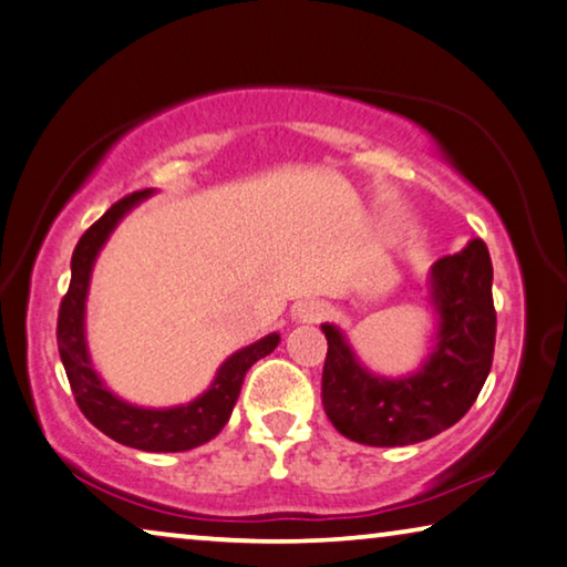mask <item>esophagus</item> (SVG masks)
I'll return each instance as SVG.
<instances>
[{"label":"esophagus","instance_id":"34e87169","mask_svg":"<svg viewBox=\"0 0 567 567\" xmlns=\"http://www.w3.org/2000/svg\"><path fill=\"white\" fill-rule=\"evenodd\" d=\"M327 313H329L327 303L311 299V301H301L299 307H296L293 317L299 321H307V324H319V321L327 319Z\"/></svg>","mask_w":567,"mask_h":567}]
</instances>
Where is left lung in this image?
Listing matches in <instances>:
<instances>
[{
  "label": "left lung",
  "instance_id": "obj_1",
  "mask_svg": "<svg viewBox=\"0 0 567 567\" xmlns=\"http://www.w3.org/2000/svg\"><path fill=\"white\" fill-rule=\"evenodd\" d=\"M492 258L474 238L431 271V299L441 317L431 360L411 378H374L357 362L342 332L321 324L327 360L321 403L344 439L364 446H408L433 439L468 413L492 370L496 311Z\"/></svg>",
  "mask_w": 567,
  "mask_h": 567
}]
</instances>
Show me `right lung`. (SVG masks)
<instances>
[{"instance_id": "obj_1", "label": "right lung", "mask_w": 567, "mask_h": 567, "mask_svg": "<svg viewBox=\"0 0 567 567\" xmlns=\"http://www.w3.org/2000/svg\"><path fill=\"white\" fill-rule=\"evenodd\" d=\"M152 189L132 193L121 197L116 205H111L89 230L81 235L73 250L71 260V286L60 301L58 311V350L60 360L71 382L73 398L81 413L89 421L106 433L109 439L124 443L138 451H154V454H169V451H189L203 446L228 423L235 400L240 395V385L250 364H256L260 357L271 354L278 344V334H268L260 342L235 352L217 370V378L205 395H199L195 403L169 408V411H146L134 408L124 400L109 393L93 372L89 350H85L83 332V313H85V293H89L93 260L116 223L124 217L136 203L150 197Z\"/></svg>"}]
</instances>
